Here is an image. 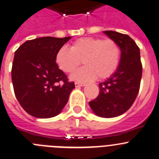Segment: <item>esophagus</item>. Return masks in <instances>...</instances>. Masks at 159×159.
<instances>
[{
  "instance_id": "1",
  "label": "esophagus",
  "mask_w": 159,
  "mask_h": 159,
  "mask_svg": "<svg viewBox=\"0 0 159 159\" xmlns=\"http://www.w3.org/2000/svg\"><path fill=\"white\" fill-rule=\"evenodd\" d=\"M85 85H86L85 83H79V82H76V83H75V86H76V87H80V86H84Z\"/></svg>"
}]
</instances>
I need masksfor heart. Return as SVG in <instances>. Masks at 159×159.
Masks as SVG:
<instances>
[{
    "label": "heart",
    "instance_id": "obj_1",
    "mask_svg": "<svg viewBox=\"0 0 159 159\" xmlns=\"http://www.w3.org/2000/svg\"><path fill=\"white\" fill-rule=\"evenodd\" d=\"M83 63L84 67L72 74L71 79L89 82L98 77L106 79L116 71L120 60V48L112 39L83 37L70 49L63 47L57 51L56 63L66 73H71Z\"/></svg>",
    "mask_w": 159,
    "mask_h": 159
}]
</instances>
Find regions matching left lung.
Returning a JSON list of instances; mask_svg holds the SVG:
<instances>
[{
	"instance_id": "8db88e82",
	"label": "left lung",
	"mask_w": 159,
	"mask_h": 159,
	"mask_svg": "<svg viewBox=\"0 0 159 159\" xmlns=\"http://www.w3.org/2000/svg\"><path fill=\"white\" fill-rule=\"evenodd\" d=\"M103 33L119 46L120 61L115 73L99 83V94L89 104L96 115L112 118L126 112L135 100L139 91L142 66L139 48L129 36L112 30Z\"/></svg>"
}]
</instances>
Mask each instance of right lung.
Listing matches in <instances>:
<instances>
[{
    "mask_svg": "<svg viewBox=\"0 0 159 159\" xmlns=\"http://www.w3.org/2000/svg\"><path fill=\"white\" fill-rule=\"evenodd\" d=\"M70 38L39 37L24 42L14 53L11 70L14 94L32 116L54 117L67 103L75 84L59 69L56 55Z\"/></svg>",
    "mask_w": 159,
    "mask_h": 159,
    "instance_id": "1",
    "label": "right lung"
}]
</instances>
